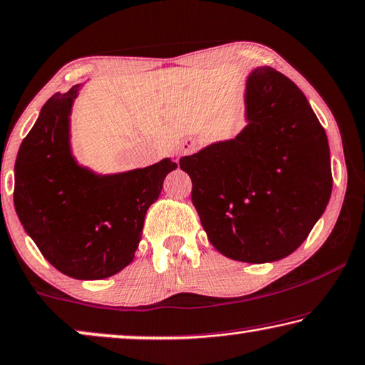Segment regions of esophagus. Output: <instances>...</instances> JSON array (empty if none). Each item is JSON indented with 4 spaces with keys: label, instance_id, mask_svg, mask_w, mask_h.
<instances>
[{
    "label": "esophagus",
    "instance_id": "esophagus-1",
    "mask_svg": "<svg viewBox=\"0 0 365 365\" xmlns=\"http://www.w3.org/2000/svg\"><path fill=\"white\" fill-rule=\"evenodd\" d=\"M189 151H192V146H189V148H182V153H184V155H186V153H189Z\"/></svg>",
    "mask_w": 365,
    "mask_h": 365
}]
</instances>
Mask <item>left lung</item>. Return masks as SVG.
Segmentation results:
<instances>
[{"mask_svg":"<svg viewBox=\"0 0 365 365\" xmlns=\"http://www.w3.org/2000/svg\"><path fill=\"white\" fill-rule=\"evenodd\" d=\"M248 125L237 138L179 161L192 204L222 255L265 263L293 253L323 215L332 191L326 131L304 93L282 72L247 81Z\"/></svg>","mask_w":365,"mask_h":365,"instance_id":"1","label":"left lung"}]
</instances>
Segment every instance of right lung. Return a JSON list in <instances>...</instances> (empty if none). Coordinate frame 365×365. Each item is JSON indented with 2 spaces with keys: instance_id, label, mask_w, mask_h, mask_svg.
Listing matches in <instances>:
<instances>
[{
  "instance_id": "right-lung-1",
  "label": "right lung",
  "mask_w": 365,
  "mask_h": 365,
  "mask_svg": "<svg viewBox=\"0 0 365 365\" xmlns=\"http://www.w3.org/2000/svg\"><path fill=\"white\" fill-rule=\"evenodd\" d=\"M78 88L52 95L21 143L14 207L52 267L71 278L100 279L133 260L146 210L178 165L166 158L113 176L78 166L68 146V113Z\"/></svg>"
}]
</instances>
